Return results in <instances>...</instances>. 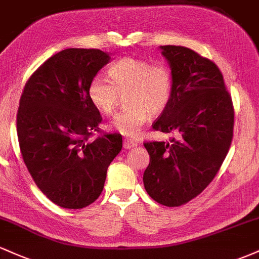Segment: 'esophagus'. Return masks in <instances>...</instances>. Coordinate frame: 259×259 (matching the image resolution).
<instances>
[{"label":"esophagus","instance_id":"34e87169","mask_svg":"<svg viewBox=\"0 0 259 259\" xmlns=\"http://www.w3.org/2000/svg\"><path fill=\"white\" fill-rule=\"evenodd\" d=\"M123 145H124V148H126V150H129V148H133V147L138 146V144H136V142H134V141H132V140H129V139L124 140Z\"/></svg>","mask_w":259,"mask_h":259}]
</instances>
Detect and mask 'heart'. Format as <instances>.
<instances>
[{
  "mask_svg": "<svg viewBox=\"0 0 259 259\" xmlns=\"http://www.w3.org/2000/svg\"><path fill=\"white\" fill-rule=\"evenodd\" d=\"M111 81L95 76L88 94L101 113L111 115L125 97V108L111 121V126L127 138H138L150 115L162 114L173 97L174 74L164 63L136 57H124L108 69Z\"/></svg>",
  "mask_w": 259,
  "mask_h": 259,
  "instance_id": "obj_1",
  "label": "heart"
}]
</instances>
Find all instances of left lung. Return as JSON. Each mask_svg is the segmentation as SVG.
Listing matches in <instances>:
<instances>
[{
  "mask_svg": "<svg viewBox=\"0 0 259 259\" xmlns=\"http://www.w3.org/2000/svg\"><path fill=\"white\" fill-rule=\"evenodd\" d=\"M174 74L173 97L152 129L178 134L145 142L150 163L144 185L154 201L179 207L215 178L230 148L234 106L217 64L184 46H160Z\"/></svg>",
  "mask_w": 259,
  "mask_h": 259,
  "instance_id": "left-lung-1",
  "label": "left lung"
}]
</instances>
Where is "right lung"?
<instances>
[{
	"instance_id": "right-lung-1",
	"label": "right lung",
	"mask_w": 259,
	"mask_h": 259,
	"mask_svg": "<svg viewBox=\"0 0 259 259\" xmlns=\"http://www.w3.org/2000/svg\"><path fill=\"white\" fill-rule=\"evenodd\" d=\"M96 49H67L44 62L24 86L17 113L20 152L49 200L68 209L99 198L107 169L120 152V134L102 133L89 84L109 62ZM96 131V139L91 136Z\"/></svg>"
}]
</instances>
